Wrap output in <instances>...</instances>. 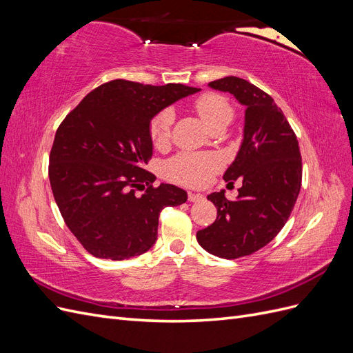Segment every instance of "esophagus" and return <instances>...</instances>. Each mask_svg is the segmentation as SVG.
Instances as JSON below:
<instances>
[{"mask_svg": "<svg viewBox=\"0 0 353 353\" xmlns=\"http://www.w3.org/2000/svg\"><path fill=\"white\" fill-rule=\"evenodd\" d=\"M203 199H205V196L200 194V193H193V191H188V201H201Z\"/></svg>", "mask_w": 353, "mask_h": 353, "instance_id": "1", "label": "esophagus"}]
</instances>
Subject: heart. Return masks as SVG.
<instances>
[{"label": "heart", "mask_w": 353, "mask_h": 353, "mask_svg": "<svg viewBox=\"0 0 353 353\" xmlns=\"http://www.w3.org/2000/svg\"><path fill=\"white\" fill-rule=\"evenodd\" d=\"M196 113L209 130L215 126H227L234 110L231 104L218 94H203L193 103ZM174 114L169 110L159 113L150 123V138L154 147L163 148L170 140ZM221 168V160L215 154L181 153L166 165V175L175 183L188 187H205L213 174Z\"/></svg>", "instance_id": "obj_1"}]
</instances>
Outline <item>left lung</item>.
<instances>
[{
	"mask_svg": "<svg viewBox=\"0 0 353 353\" xmlns=\"http://www.w3.org/2000/svg\"><path fill=\"white\" fill-rule=\"evenodd\" d=\"M209 87L232 94L245 108L240 150L223 174L225 181L241 178L243 185L232 201L223 190L208 196L218 216L196 237L206 252L237 259L262 249L284 227L301 191L302 157L292 126L271 95L237 77Z\"/></svg>",
	"mask_w": 353,
	"mask_h": 353,
	"instance_id": "1",
	"label": "left lung"
}]
</instances>
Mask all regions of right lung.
<instances>
[{
    "label": "right lung",
    "instance_id": "right-lung-1",
    "mask_svg": "<svg viewBox=\"0 0 353 353\" xmlns=\"http://www.w3.org/2000/svg\"><path fill=\"white\" fill-rule=\"evenodd\" d=\"M199 91L114 79L85 95L59 126L50 153L51 190L68 228L95 258L145 253L157 240L162 209L187 201L183 188L153 187L156 176L144 165L153 154V117ZM144 182L146 191L137 195Z\"/></svg>",
    "mask_w": 353,
    "mask_h": 353
}]
</instances>
